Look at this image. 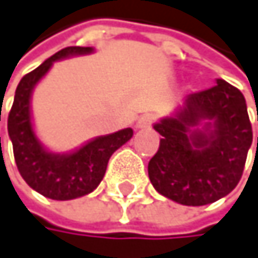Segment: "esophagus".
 I'll use <instances>...</instances> for the list:
<instances>
[{
	"instance_id": "34e87169",
	"label": "esophagus",
	"mask_w": 258,
	"mask_h": 258,
	"mask_svg": "<svg viewBox=\"0 0 258 258\" xmlns=\"http://www.w3.org/2000/svg\"><path fill=\"white\" fill-rule=\"evenodd\" d=\"M154 119H156V117H154L153 114H144V116H141V117H139V120H138L136 126H138V128H141V130H145V128H150V126L153 125Z\"/></svg>"
}]
</instances>
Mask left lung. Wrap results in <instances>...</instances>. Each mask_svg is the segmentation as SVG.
I'll return each mask as SVG.
<instances>
[{"label":"left lung","instance_id":"obj_1","mask_svg":"<svg viewBox=\"0 0 258 258\" xmlns=\"http://www.w3.org/2000/svg\"><path fill=\"white\" fill-rule=\"evenodd\" d=\"M154 130L162 139L148 176L157 192L202 207L237 186L252 144L246 101L238 88L217 79L214 87L188 95L177 114L154 123Z\"/></svg>","mask_w":258,"mask_h":258}]
</instances>
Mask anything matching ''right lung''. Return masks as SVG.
<instances>
[{"mask_svg": "<svg viewBox=\"0 0 258 258\" xmlns=\"http://www.w3.org/2000/svg\"><path fill=\"white\" fill-rule=\"evenodd\" d=\"M91 51V47H66L27 73L16 87L9 113L7 130L18 171L30 188L53 200H72L96 189L105 174L111 154L133 136L132 128H123L113 135L90 141L69 154L47 151L35 136L30 117V96L35 85L54 61Z\"/></svg>", "mask_w": 258, "mask_h": 258, "instance_id": "right-lung-1", "label": "right lung"}]
</instances>
